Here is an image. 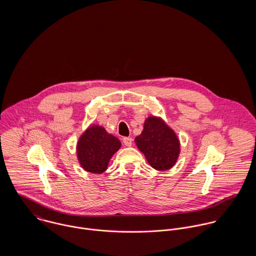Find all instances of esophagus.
I'll list each match as a JSON object with an SVG mask.
<instances>
[{
	"instance_id": "34e87169",
	"label": "esophagus",
	"mask_w": 256,
	"mask_h": 256,
	"mask_svg": "<svg viewBox=\"0 0 256 256\" xmlns=\"http://www.w3.org/2000/svg\"><path fill=\"white\" fill-rule=\"evenodd\" d=\"M122 141H123L124 145L127 146H131V145H132V142H133L132 138H130V137H124V138L122 139Z\"/></svg>"
}]
</instances>
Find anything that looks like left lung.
I'll return each instance as SVG.
<instances>
[{
  "mask_svg": "<svg viewBox=\"0 0 256 256\" xmlns=\"http://www.w3.org/2000/svg\"><path fill=\"white\" fill-rule=\"evenodd\" d=\"M135 142L145 154L148 162L158 170H170L180 154V142L176 135L156 117L146 119L144 131L136 137Z\"/></svg>",
  "mask_w": 256,
  "mask_h": 256,
  "instance_id": "left-lung-1",
  "label": "left lung"
}]
</instances>
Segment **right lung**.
<instances>
[{"label": "right lung", "instance_id": "obj_1", "mask_svg": "<svg viewBox=\"0 0 256 256\" xmlns=\"http://www.w3.org/2000/svg\"><path fill=\"white\" fill-rule=\"evenodd\" d=\"M121 146L120 141L100 126L90 127L78 140L76 152L80 166L88 172L102 174L110 158Z\"/></svg>", "mask_w": 256, "mask_h": 256}]
</instances>
